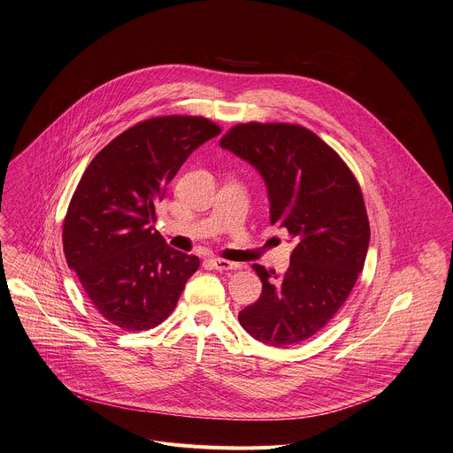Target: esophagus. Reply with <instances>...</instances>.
I'll return each mask as SVG.
<instances>
[{
    "label": "esophagus",
    "mask_w": 453,
    "mask_h": 453,
    "mask_svg": "<svg viewBox=\"0 0 453 453\" xmlns=\"http://www.w3.org/2000/svg\"><path fill=\"white\" fill-rule=\"evenodd\" d=\"M210 264L213 265V269L217 271H238L242 267V264L238 262H229V260H224V258H211Z\"/></svg>",
    "instance_id": "obj_1"
}]
</instances>
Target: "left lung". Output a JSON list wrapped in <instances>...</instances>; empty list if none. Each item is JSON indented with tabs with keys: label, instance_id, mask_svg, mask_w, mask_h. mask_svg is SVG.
Segmentation results:
<instances>
[{
	"label": "left lung",
	"instance_id": "8db88e82",
	"mask_svg": "<svg viewBox=\"0 0 453 453\" xmlns=\"http://www.w3.org/2000/svg\"><path fill=\"white\" fill-rule=\"evenodd\" d=\"M220 146L262 175L271 224L297 242L283 276L253 264L258 301L240 314L262 344L296 346L319 332L349 297L365 265L370 224L356 177L316 134L290 123H242Z\"/></svg>",
	"mask_w": 453,
	"mask_h": 453
}]
</instances>
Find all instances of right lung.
I'll return each instance as SVG.
<instances>
[{"instance_id": "add662e5", "label": "right lung", "mask_w": 453, "mask_h": 453, "mask_svg": "<svg viewBox=\"0 0 453 453\" xmlns=\"http://www.w3.org/2000/svg\"><path fill=\"white\" fill-rule=\"evenodd\" d=\"M220 127L203 116H159L119 134L87 166L64 219L67 265L102 316L127 330L157 326L200 258L154 231L156 203L191 152Z\"/></svg>"}]
</instances>
